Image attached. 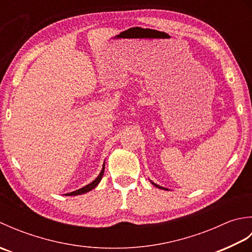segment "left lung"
Here are the masks:
<instances>
[{
	"label": "left lung",
	"mask_w": 252,
	"mask_h": 252,
	"mask_svg": "<svg viewBox=\"0 0 252 252\" xmlns=\"http://www.w3.org/2000/svg\"><path fill=\"white\" fill-rule=\"evenodd\" d=\"M151 183L154 185V186H156V187H158V189H164V190H169L168 189H164V187H162V186H159V185H157L156 183H154V182H152L151 181Z\"/></svg>",
	"instance_id": "8db88e82"
}]
</instances>
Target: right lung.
<instances>
[{
  "mask_svg": "<svg viewBox=\"0 0 252 252\" xmlns=\"http://www.w3.org/2000/svg\"><path fill=\"white\" fill-rule=\"evenodd\" d=\"M104 171H105V162H104V164H103V168H101V171L99 172L98 176H97V178H96L93 182H91L90 184L83 186L82 189H77V190L71 191V192H68V194H65V195H66V196H77V195H82V194H85V192H88V191H90V190H92L93 189H95V187L99 184V182H100L101 178H103V175H104Z\"/></svg>",
  "mask_w": 252,
  "mask_h": 252,
  "instance_id": "1",
  "label": "right lung"
}]
</instances>
